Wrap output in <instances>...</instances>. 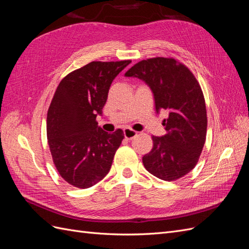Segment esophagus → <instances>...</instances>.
<instances>
[{"mask_svg":"<svg viewBox=\"0 0 249 249\" xmlns=\"http://www.w3.org/2000/svg\"><path fill=\"white\" fill-rule=\"evenodd\" d=\"M124 138H125V139L131 140V139H133L135 136H136L137 132L132 130V129H129V127H126V129L124 130Z\"/></svg>","mask_w":249,"mask_h":249,"instance_id":"1","label":"esophagus"}]
</instances>
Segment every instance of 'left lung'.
I'll return each instance as SVG.
<instances>
[{
	"instance_id": "obj_1",
	"label": "left lung",
	"mask_w": 249,
	"mask_h": 249,
	"mask_svg": "<svg viewBox=\"0 0 249 249\" xmlns=\"http://www.w3.org/2000/svg\"><path fill=\"white\" fill-rule=\"evenodd\" d=\"M124 76L145 82L157 113L168 112L163 120L167 133L153 136L154 146L142 158L145 169L169 182L184 177L197 164L207 135L206 103L196 78L176 59L164 57L142 60Z\"/></svg>"
}]
</instances>
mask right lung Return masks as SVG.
I'll return each instance as SVG.
<instances>
[{"instance_id": "1", "label": "right lung", "mask_w": 249, "mask_h": 249, "mask_svg": "<svg viewBox=\"0 0 249 249\" xmlns=\"http://www.w3.org/2000/svg\"><path fill=\"white\" fill-rule=\"evenodd\" d=\"M131 60L93 61L61 80L48 111L47 135L59 175L86 189L109 172L124 139L123 130L109 134L97 125L113 80Z\"/></svg>"}]
</instances>
